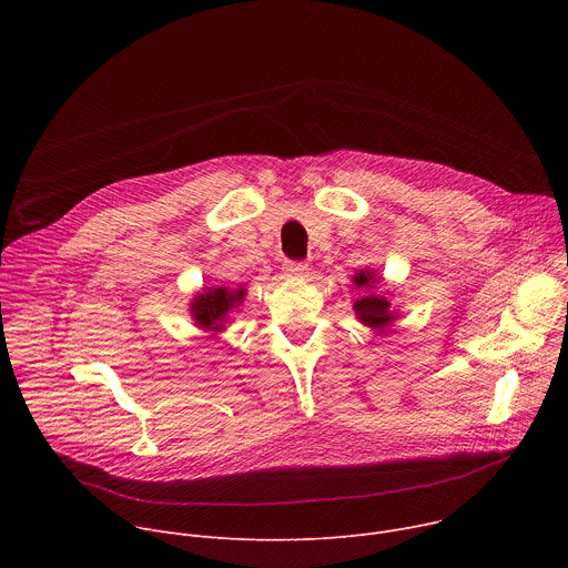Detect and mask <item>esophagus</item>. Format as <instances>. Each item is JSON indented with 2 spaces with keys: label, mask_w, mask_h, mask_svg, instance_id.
Returning a JSON list of instances; mask_svg holds the SVG:
<instances>
[{
  "label": "esophagus",
  "mask_w": 568,
  "mask_h": 568,
  "mask_svg": "<svg viewBox=\"0 0 568 568\" xmlns=\"http://www.w3.org/2000/svg\"><path fill=\"white\" fill-rule=\"evenodd\" d=\"M285 276L290 278H296V281H303L307 274H310V267L305 263H294V261H287L285 267H283Z\"/></svg>",
  "instance_id": "1"
}]
</instances>
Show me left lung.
I'll list each match as a JSON object with an SVG mask.
<instances>
[{
  "mask_svg": "<svg viewBox=\"0 0 568 568\" xmlns=\"http://www.w3.org/2000/svg\"><path fill=\"white\" fill-rule=\"evenodd\" d=\"M353 283H355V287L366 290V294L362 298H357L353 305L357 321L364 323V326L371 328L375 335L386 333L393 326V321L399 316V310L390 305V301H388V296H384V292L382 294L375 292V287L382 285L384 278L377 272L366 267V270L355 272Z\"/></svg>",
  "mask_w": 568,
  "mask_h": 568,
  "instance_id": "left-lung-1",
  "label": "left lung"
}]
</instances>
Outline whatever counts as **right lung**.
Listing matches in <instances>:
<instances>
[{
    "instance_id": "obj_1",
    "label": "right lung",
    "mask_w": 568,
    "mask_h": 568,
    "mask_svg": "<svg viewBox=\"0 0 568 568\" xmlns=\"http://www.w3.org/2000/svg\"><path fill=\"white\" fill-rule=\"evenodd\" d=\"M245 296H247V290L242 285L240 287H224V285L204 287L191 298L189 312L200 331L211 333V337H215L217 333L226 331V323L231 321L233 312L240 310Z\"/></svg>"
}]
</instances>
